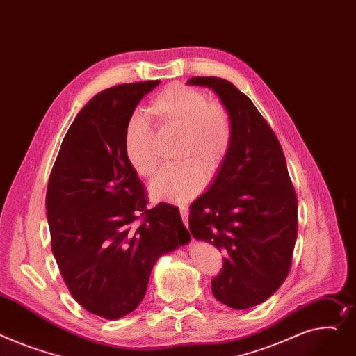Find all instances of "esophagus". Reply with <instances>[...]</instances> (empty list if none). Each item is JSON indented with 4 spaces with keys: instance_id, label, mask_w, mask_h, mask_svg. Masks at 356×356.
<instances>
[{
    "instance_id": "34e87169",
    "label": "esophagus",
    "mask_w": 356,
    "mask_h": 356,
    "mask_svg": "<svg viewBox=\"0 0 356 356\" xmlns=\"http://www.w3.org/2000/svg\"><path fill=\"white\" fill-rule=\"evenodd\" d=\"M180 215H181V220H183L184 226L188 227V210L186 206H180Z\"/></svg>"
}]
</instances>
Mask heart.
<instances>
[{"mask_svg":"<svg viewBox=\"0 0 356 356\" xmlns=\"http://www.w3.org/2000/svg\"><path fill=\"white\" fill-rule=\"evenodd\" d=\"M147 115L163 129L179 133L175 160L180 164L163 170L152 183L153 197L172 203L193 199L215 177L230 150L233 124L229 111L209 102L206 94L184 84L161 90L146 108ZM126 156L138 176L152 179L159 169L154 131L147 118L136 113L126 124Z\"/></svg>","mask_w":356,"mask_h":356,"instance_id":"1","label":"heart"}]
</instances>
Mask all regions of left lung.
<instances>
[{
    "label": "left lung",
    "instance_id": "left-lung-1",
    "mask_svg": "<svg viewBox=\"0 0 356 356\" xmlns=\"http://www.w3.org/2000/svg\"><path fill=\"white\" fill-rule=\"evenodd\" d=\"M215 91L230 114L233 138L207 191L191 204L193 238L226 256L211 292L233 309L270 298L291 270L298 236V199L279 141L250 102L230 81L193 77Z\"/></svg>",
    "mask_w": 356,
    "mask_h": 356
}]
</instances>
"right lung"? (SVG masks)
Segmentation results:
<instances>
[{
    "label": "right lung",
    "mask_w": 356,
    "mask_h": 356,
    "mask_svg": "<svg viewBox=\"0 0 356 356\" xmlns=\"http://www.w3.org/2000/svg\"><path fill=\"white\" fill-rule=\"evenodd\" d=\"M159 84H122L92 97L70 126L47 187L61 276L84 309L104 319L133 312L157 259L191 241L176 206L147 207L124 150L129 118Z\"/></svg>",
    "instance_id": "right-lung-1"
}]
</instances>
